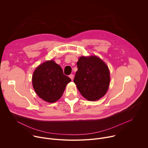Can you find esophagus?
Listing matches in <instances>:
<instances>
[{
    "label": "esophagus",
    "mask_w": 148,
    "mask_h": 148,
    "mask_svg": "<svg viewBox=\"0 0 148 148\" xmlns=\"http://www.w3.org/2000/svg\"><path fill=\"white\" fill-rule=\"evenodd\" d=\"M69 77H70V78L71 79V80H73V79H74V75H73V74H70V75H69Z\"/></svg>",
    "instance_id": "obj_1"
}]
</instances>
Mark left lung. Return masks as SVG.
Wrapping results in <instances>:
<instances>
[{
    "label": "left lung",
    "instance_id": "8db88e82",
    "mask_svg": "<svg viewBox=\"0 0 148 148\" xmlns=\"http://www.w3.org/2000/svg\"><path fill=\"white\" fill-rule=\"evenodd\" d=\"M74 82L81 94L87 100H98L107 93L110 82L107 64L95 56H81L77 62Z\"/></svg>",
    "mask_w": 148,
    "mask_h": 148
}]
</instances>
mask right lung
<instances>
[{"mask_svg": "<svg viewBox=\"0 0 148 148\" xmlns=\"http://www.w3.org/2000/svg\"><path fill=\"white\" fill-rule=\"evenodd\" d=\"M71 79L63 73L61 67L49 60L38 66L33 73L32 84L37 95L48 102H55L64 92Z\"/></svg>", "mask_w": 148, "mask_h": 148, "instance_id": "right-lung-1", "label": "right lung"}]
</instances>
